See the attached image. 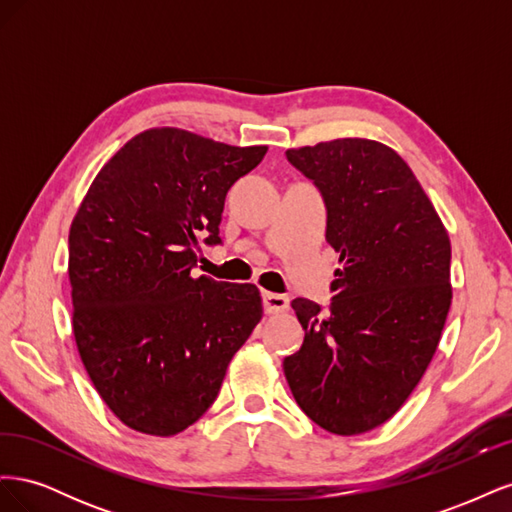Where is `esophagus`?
I'll return each instance as SVG.
<instances>
[{
    "instance_id": "esophagus-1",
    "label": "esophagus",
    "mask_w": 512,
    "mask_h": 512,
    "mask_svg": "<svg viewBox=\"0 0 512 512\" xmlns=\"http://www.w3.org/2000/svg\"><path fill=\"white\" fill-rule=\"evenodd\" d=\"M290 305L288 297L277 292H262V307H265L267 314H282Z\"/></svg>"
}]
</instances>
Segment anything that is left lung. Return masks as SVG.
Here are the masks:
<instances>
[{"instance_id": "1", "label": "left lung", "mask_w": 512, "mask_h": 512, "mask_svg": "<svg viewBox=\"0 0 512 512\" xmlns=\"http://www.w3.org/2000/svg\"><path fill=\"white\" fill-rule=\"evenodd\" d=\"M327 207L342 269L324 312L294 299L305 339L284 359L299 408L337 436L382 425L404 406L438 348L451 307V241L397 153L367 138L286 151Z\"/></svg>"}]
</instances>
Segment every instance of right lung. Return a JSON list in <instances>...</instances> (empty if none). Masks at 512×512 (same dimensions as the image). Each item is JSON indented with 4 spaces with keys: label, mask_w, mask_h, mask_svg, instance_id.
<instances>
[{
    "label": "right lung",
    "mask_w": 512,
    "mask_h": 512,
    "mask_svg": "<svg viewBox=\"0 0 512 512\" xmlns=\"http://www.w3.org/2000/svg\"><path fill=\"white\" fill-rule=\"evenodd\" d=\"M267 147L147 130L100 170L68 237L72 329L104 404L128 427L175 436L220 393L262 318L254 284L192 277L198 232L218 245L232 183Z\"/></svg>",
    "instance_id": "add662e5"
}]
</instances>
